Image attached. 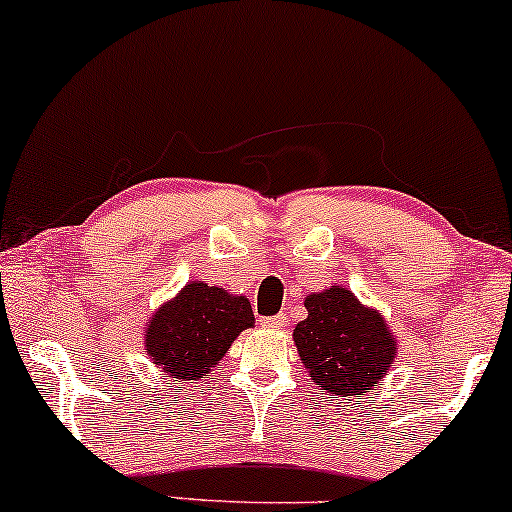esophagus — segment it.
<instances>
[{"mask_svg":"<svg viewBox=\"0 0 512 512\" xmlns=\"http://www.w3.org/2000/svg\"><path fill=\"white\" fill-rule=\"evenodd\" d=\"M262 326H267V328H283V326H286V314L262 316Z\"/></svg>","mask_w":512,"mask_h":512,"instance_id":"1","label":"esophagus"}]
</instances>
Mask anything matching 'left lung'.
<instances>
[{"label": "left lung", "instance_id": "obj_1", "mask_svg": "<svg viewBox=\"0 0 512 512\" xmlns=\"http://www.w3.org/2000/svg\"><path fill=\"white\" fill-rule=\"evenodd\" d=\"M307 319L295 326V345L312 380L331 394H364L390 368L397 345L380 314L333 286L304 300Z\"/></svg>", "mask_w": 512, "mask_h": 512}]
</instances>
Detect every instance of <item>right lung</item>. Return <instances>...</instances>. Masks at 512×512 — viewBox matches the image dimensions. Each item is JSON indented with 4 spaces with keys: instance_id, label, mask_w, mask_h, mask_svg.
<instances>
[{
    "instance_id": "obj_1",
    "label": "right lung",
    "mask_w": 512,
    "mask_h": 512,
    "mask_svg": "<svg viewBox=\"0 0 512 512\" xmlns=\"http://www.w3.org/2000/svg\"><path fill=\"white\" fill-rule=\"evenodd\" d=\"M255 323L250 302L208 283H189L148 323L144 345L172 380L210 373L236 335Z\"/></svg>"
}]
</instances>
